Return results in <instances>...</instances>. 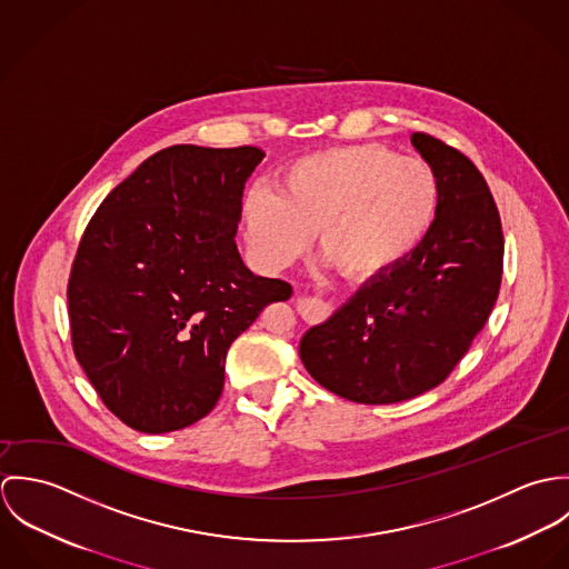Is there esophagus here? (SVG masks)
I'll return each mask as SVG.
<instances>
[{
	"label": "esophagus",
	"mask_w": 569,
	"mask_h": 569,
	"mask_svg": "<svg viewBox=\"0 0 569 569\" xmlns=\"http://www.w3.org/2000/svg\"><path fill=\"white\" fill-rule=\"evenodd\" d=\"M298 311L305 316V318H309V316H325L326 313V305L322 300H318V298H300L298 300Z\"/></svg>",
	"instance_id": "34e87169"
}]
</instances>
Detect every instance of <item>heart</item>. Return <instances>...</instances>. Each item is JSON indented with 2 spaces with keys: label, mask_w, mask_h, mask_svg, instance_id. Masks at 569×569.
Segmentation results:
<instances>
[{
  "label": "heart",
  "mask_w": 569,
  "mask_h": 569,
  "mask_svg": "<svg viewBox=\"0 0 569 569\" xmlns=\"http://www.w3.org/2000/svg\"><path fill=\"white\" fill-rule=\"evenodd\" d=\"M440 179L418 158L379 144L326 149L284 168L278 192L247 190L244 237L267 269L300 258L320 230L326 258L348 278L379 280L409 260L431 234Z\"/></svg>",
  "instance_id": "1"
}]
</instances>
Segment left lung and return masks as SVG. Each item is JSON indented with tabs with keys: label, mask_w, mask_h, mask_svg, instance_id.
Returning <instances> with one entry per match:
<instances>
[{
	"label": "left lung",
	"mask_w": 569,
	"mask_h": 569,
	"mask_svg": "<svg viewBox=\"0 0 569 569\" xmlns=\"http://www.w3.org/2000/svg\"><path fill=\"white\" fill-rule=\"evenodd\" d=\"M411 144L440 179L431 234L300 341V359L322 388L366 406L440 386L487 325L501 284L503 234L487 179L429 133H413Z\"/></svg>",
	"instance_id": "left-lung-1"
}]
</instances>
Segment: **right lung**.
<instances>
[{
	"mask_svg": "<svg viewBox=\"0 0 569 569\" xmlns=\"http://www.w3.org/2000/svg\"><path fill=\"white\" fill-rule=\"evenodd\" d=\"M256 147L174 144L118 183L84 228L68 282L72 348L107 409L142 433L217 406L232 341L293 289L234 243Z\"/></svg>",
	"mask_w": 569,
	"mask_h": 569,
	"instance_id": "right-lung-1",
	"label": "right lung"
}]
</instances>
